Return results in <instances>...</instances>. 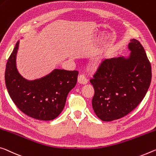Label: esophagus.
Returning <instances> with one entry per match:
<instances>
[{"label": "esophagus", "instance_id": "34e87169", "mask_svg": "<svg viewBox=\"0 0 156 156\" xmlns=\"http://www.w3.org/2000/svg\"><path fill=\"white\" fill-rule=\"evenodd\" d=\"M78 82L80 84H83V85H85V84H87L88 83V80H87V79L86 78L85 75H83V74H80V75L78 76Z\"/></svg>", "mask_w": 156, "mask_h": 156}]
</instances>
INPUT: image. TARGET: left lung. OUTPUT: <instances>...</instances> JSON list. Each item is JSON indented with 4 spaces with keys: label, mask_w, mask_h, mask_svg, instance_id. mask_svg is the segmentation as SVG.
<instances>
[{
    "label": "left lung",
    "mask_w": 156,
    "mask_h": 156,
    "mask_svg": "<svg viewBox=\"0 0 156 156\" xmlns=\"http://www.w3.org/2000/svg\"><path fill=\"white\" fill-rule=\"evenodd\" d=\"M128 58L101 61L90 80L94 89L92 107L104 122L127 115L140 104L151 80V66L142 44L133 39L128 44Z\"/></svg>",
    "instance_id": "left-lung-1"
}]
</instances>
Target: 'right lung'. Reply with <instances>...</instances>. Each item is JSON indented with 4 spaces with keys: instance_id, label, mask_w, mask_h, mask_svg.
<instances>
[{
    "instance_id": "right-lung-1",
    "label": "right lung",
    "mask_w": 156,
    "mask_h": 156,
    "mask_svg": "<svg viewBox=\"0 0 156 156\" xmlns=\"http://www.w3.org/2000/svg\"><path fill=\"white\" fill-rule=\"evenodd\" d=\"M19 41L7 62L5 80L9 95L22 112L38 120L50 121L60 115L69 91L77 83L78 71L55 69L43 78L28 80L16 66Z\"/></svg>"
}]
</instances>
